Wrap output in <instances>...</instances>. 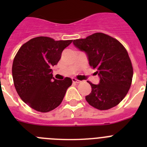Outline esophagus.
Here are the masks:
<instances>
[{"label":"esophagus","instance_id":"34e87169","mask_svg":"<svg viewBox=\"0 0 147 147\" xmlns=\"http://www.w3.org/2000/svg\"><path fill=\"white\" fill-rule=\"evenodd\" d=\"M72 82L74 83H80V80H76V79H75V78H72Z\"/></svg>","mask_w":147,"mask_h":147}]
</instances>
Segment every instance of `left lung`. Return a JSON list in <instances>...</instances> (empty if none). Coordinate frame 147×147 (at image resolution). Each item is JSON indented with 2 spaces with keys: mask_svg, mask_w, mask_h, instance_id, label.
<instances>
[{
  "mask_svg": "<svg viewBox=\"0 0 147 147\" xmlns=\"http://www.w3.org/2000/svg\"><path fill=\"white\" fill-rule=\"evenodd\" d=\"M88 56L89 65L96 70L99 84L88 82L92 90L85 99L100 110L119 105L129 91L133 69L127 50L119 41L103 33H95L73 42Z\"/></svg>",
  "mask_w": 147,
  "mask_h": 147,
  "instance_id": "8db88e82",
  "label": "left lung"
}]
</instances>
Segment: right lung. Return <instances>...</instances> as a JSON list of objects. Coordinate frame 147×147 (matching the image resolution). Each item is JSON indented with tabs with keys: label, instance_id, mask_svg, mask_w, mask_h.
Returning a JSON list of instances; mask_svg holds the SVG:
<instances>
[{
	"label": "right lung",
	"instance_id": "obj_1",
	"mask_svg": "<svg viewBox=\"0 0 147 147\" xmlns=\"http://www.w3.org/2000/svg\"><path fill=\"white\" fill-rule=\"evenodd\" d=\"M72 41L37 37L18 50L12 64L14 85L20 98L34 110L47 113L62 102L72 80H55L51 67L57 64L62 51Z\"/></svg>",
	"mask_w": 147,
	"mask_h": 147
}]
</instances>
